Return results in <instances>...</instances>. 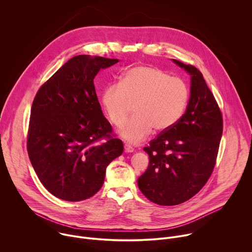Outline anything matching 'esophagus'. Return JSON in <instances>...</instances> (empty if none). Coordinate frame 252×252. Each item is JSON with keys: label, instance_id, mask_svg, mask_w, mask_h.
I'll return each mask as SVG.
<instances>
[{"label": "esophagus", "instance_id": "esophagus-1", "mask_svg": "<svg viewBox=\"0 0 252 252\" xmlns=\"http://www.w3.org/2000/svg\"><path fill=\"white\" fill-rule=\"evenodd\" d=\"M125 151H126V153H132L134 151V149L130 145H128V143H126V145H125Z\"/></svg>", "mask_w": 252, "mask_h": 252}]
</instances>
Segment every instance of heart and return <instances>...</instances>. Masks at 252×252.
<instances>
[{
	"label": "heart",
	"mask_w": 252,
	"mask_h": 252,
	"mask_svg": "<svg viewBox=\"0 0 252 252\" xmlns=\"http://www.w3.org/2000/svg\"><path fill=\"white\" fill-rule=\"evenodd\" d=\"M190 92L181 78L147 64L134 65L123 75L120 85L106 87L101 104L116 126H123L133 106L134 116L121 129L122 137L131 143L147 138L155 129L163 132L184 116Z\"/></svg>",
	"instance_id": "b5f03b06"
}]
</instances>
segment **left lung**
I'll return each instance as SVG.
<instances>
[{"instance_id":"8db88e82","label":"left lung","mask_w":252,"mask_h":252,"mask_svg":"<svg viewBox=\"0 0 252 252\" xmlns=\"http://www.w3.org/2000/svg\"><path fill=\"white\" fill-rule=\"evenodd\" d=\"M173 62L190 75L189 101L178 123L143 148L150 162L137 179L143 195L159 205L183 203L204 187L222 135V115L202 74L191 64Z\"/></svg>"}]
</instances>
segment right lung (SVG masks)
<instances>
[{
  "mask_svg": "<svg viewBox=\"0 0 252 252\" xmlns=\"http://www.w3.org/2000/svg\"><path fill=\"white\" fill-rule=\"evenodd\" d=\"M119 60L76 56L39 89L27 148L43 186L58 198L81 201L102 187L106 166L124 152L102 115L94 79ZM105 138L104 143H99Z\"/></svg>",
  "mask_w": 252,
  "mask_h": 252,
  "instance_id": "1",
  "label": "right lung"
}]
</instances>
